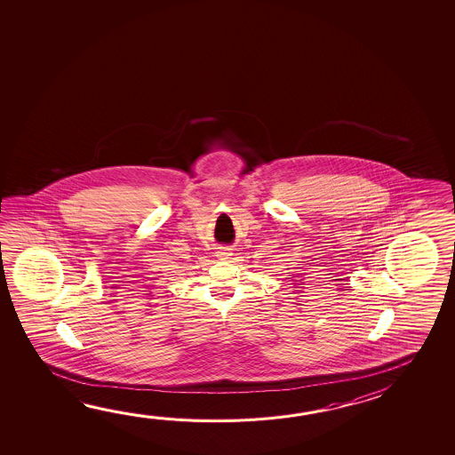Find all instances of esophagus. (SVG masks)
<instances>
[{
  "label": "esophagus",
  "instance_id": "1",
  "mask_svg": "<svg viewBox=\"0 0 455 455\" xmlns=\"http://www.w3.org/2000/svg\"><path fill=\"white\" fill-rule=\"evenodd\" d=\"M231 251L228 247H220L219 251H217V257L220 259V260H227V259H230Z\"/></svg>",
  "mask_w": 455,
  "mask_h": 455
}]
</instances>
